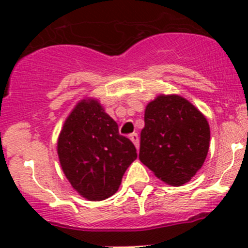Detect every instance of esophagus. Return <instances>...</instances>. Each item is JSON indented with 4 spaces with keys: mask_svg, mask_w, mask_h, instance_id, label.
Wrapping results in <instances>:
<instances>
[{
    "mask_svg": "<svg viewBox=\"0 0 248 248\" xmlns=\"http://www.w3.org/2000/svg\"><path fill=\"white\" fill-rule=\"evenodd\" d=\"M129 139L133 141V144L136 145L137 149H139V136H138V133H136V132H134V133H132L131 136H129Z\"/></svg>",
    "mask_w": 248,
    "mask_h": 248,
    "instance_id": "1",
    "label": "esophagus"
}]
</instances>
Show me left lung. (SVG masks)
<instances>
[{"instance_id":"1","label":"left lung","mask_w":248,"mask_h":248,"mask_svg":"<svg viewBox=\"0 0 248 248\" xmlns=\"http://www.w3.org/2000/svg\"><path fill=\"white\" fill-rule=\"evenodd\" d=\"M139 159L172 186L189 181L202 168L210 142L204 115L187 99L158 96L145 109Z\"/></svg>"}]
</instances>
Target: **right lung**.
Wrapping results in <instances>:
<instances>
[{"label":"right lung","instance_id":"add662e5","mask_svg":"<svg viewBox=\"0 0 248 248\" xmlns=\"http://www.w3.org/2000/svg\"><path fill=\"white\" fill-rule=\"evenodd\" d=\"M57 154L62 170L80 196L104 201L116 193L137 149L94 99L81 101L67 117Z\"/></svg>","mask_w":248,"mask_h":248}]
</instances>
